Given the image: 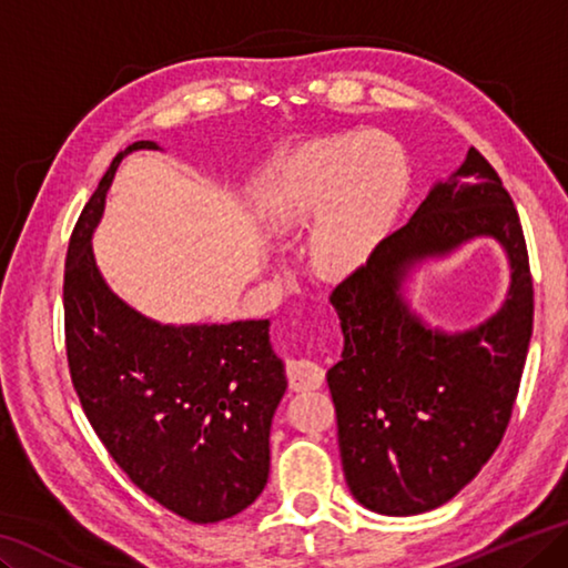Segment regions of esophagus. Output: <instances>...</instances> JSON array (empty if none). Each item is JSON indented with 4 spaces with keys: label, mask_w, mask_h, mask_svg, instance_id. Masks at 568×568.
<instances>
[{
    "label": "esophagus",
    "mask_w": 568,
    "mask_h": 568,
    "mask_svg": "<svg viewBox=\"0 0 568 568\" xmlns=\"http://www.w3.org/2000/svg\"><path fill=\"white\" fill-rule=\"evenodd\" d=\"M323 379H326V372H323L321 364L311 362V358H291L287 362V382H291L293 392L321 389Z\"/></svg>",
    "instance_id": "esophagus-1"
}]
</instances>
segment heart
Instances as JSON below:
<instances>
[{
  "mask_svg": "<svg viewBox=\"0 0 568 568\" xmlns=\"http://www.w3.org/2000/svg\"><path fill=\"white\" fill-rule=\"evenodd\" d=\"M412 164L404 143L372 129L305 146L267 204V230L291 237L310 227L313 273L344 281L372 263L407 204Z\"/></svg>",
  "mask_w": 568,
  "mask_h": 568,
  "instance_id": "1",
  "label": "heart"
}]
</instances>
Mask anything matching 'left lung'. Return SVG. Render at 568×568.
Listing matches in <instances>:
<instances>
[{
	"label": "left lung",
	"mask_w": 568,
	"mask_h": 568,
	"mask_svg": "<svg viewBox=\"0 0 568 568\" xmlns=\"http://www.w3.org/2000/svg\"><path fill=\"white\" fill-rule=\"evenodd\" d=\"M475 239H495L507 255V298L470 329L429 327L406 295L413 275ZM331 305L344 351L326 379L351 495L382 516L443 506L500 445L534 331L524 227L480 151H467L432 184L372 263L333 291Z\"/></svg>",
	"instance_id": "1"
}]
</instances>
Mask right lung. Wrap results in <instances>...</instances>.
<instances>
[{
  "label": "right lung",
  "mask_w": 568,
  "mask_h": 568,
  "mask_svg": "<svg viewBox=\"0 0 568 568\" xmlns=\"http://www.w3.org/2000/svg\"><path fill=\"white\" fill-rule=\"evenodd\" d=\"M73 230L65 260L68 364L85 417L133 485L176 516L217 524L257 500L270 427L287 389L270 321L159 323L125 303L95 263L93 232L121 159Z\"/></svg>",
  "instance_id": "right-lung-1"
}]
</instances>
